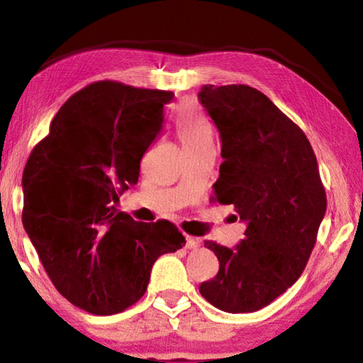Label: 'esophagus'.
Returning a JSON list of instances; mask_svg holds the SVG:
<instances>
[{"mask_svg": "<svg viewBox=\"0 0 363 363\" xmlns=\"http://www.w3.org/2000/svg\"><path fill=\"white\" fill-rule=\"evenodd\" d=\"M200 243H201V242L199 240V238H195V237H189V235H187V238H186V247H187L189 250L199 248Z\"/></svg>", "mask_w": 363, "mask_h": 363, "instance_id": "1", "label": "esophagus"}]
</instances>
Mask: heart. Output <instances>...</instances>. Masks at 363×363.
<instances>
[{
  "label": "heart",
  "mask_w": 363,
  "mask_h": 363,
  "mask_svg": "<svg viewBox=\"0 0 363 363\" xmlns=\"http://www.w3.org/2000/svg\"><path fill=\"white\" fill-rule=\"evenodd\" d=\"M177 134L186 150L210 145L214 138L210 120L194 102H187L181 108V113L177 116Z\"/></svg>",
  "instance_id": "1"
}]
</instances>
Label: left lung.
<instances>
[{
    "label": "left lung",
    "instance_id": "left-lung-1",
    "mask_svg": "<svg viewBox=\"0 0 363 363\" xmlns=\"http://www.w3.org/2000/svg\"><path fill=\"white\" fill-rule=\"evenodd\" d=\"M199 99L223 143L214 200L233 205L247 224L235 248L205 242L219 272L200 293L224 312H255L301 277L327 195L306 134L266 94L247 84H205Z\"/></svg>",
    "mask_w": 363,
    "mask_h": 363
}]
</instances>
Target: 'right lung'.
Instances as JSON below:
<instances>
[{
    "label": "right lung",
    "instance_id": "right-lung-1",
    "mask_svg": "<svg viewBox=\"0 0 363 363\" xmlns=\"http://www.w3.org/2000/svg\"><path fill=\"white\" fill-rule=\"evenodd\" d=\"M171 91L96 82L54 116L23 169L22 223L43 267L73 306L96 315L144 296L153 262L186 245L169 220L116 210L162 131Z\"/></svg>",
    "mask_w": 363,
    "mask_h": 363
}]
</instances>
